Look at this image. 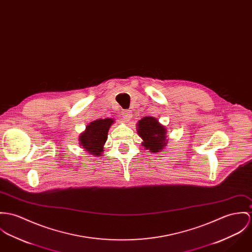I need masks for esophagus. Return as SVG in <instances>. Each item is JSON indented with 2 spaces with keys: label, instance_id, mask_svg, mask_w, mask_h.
Segmentation results:
<instances>
[{
  "label": "esophagus",
  "instance_id": "34e87169",
  "mask_svg": "<svg viewBox=\"0 0 252 252\" xmlns=\"http://www.w3.org/2000/svg\"><path fill=\"white\" fill-rule=\"evenodd\" d=\"M121 115H122V118H123L125 121H129L130 118L132 117V114H131L129 111H123Z\"/></svg>",
  "mask_w": 252,
  "mask_h": 252
}]
</instances>
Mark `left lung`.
<instances>
[{
    "label": "left lung",
    "mask_w": 252,
    "mask_h": 252,
    "mask_svg": "<svg viewBox=\"0 0 252 252\" xmlns=\"http://www.w3.org/2000/svg\"><path fill=\"white\" fill-rule=\"evenodd\" d=\"M137 133L141 137V145L151 153H158L167 145L166 128L153 116H144L137 124Z\"/></svg>",
    "instance_id": "left-lung-1"
}]
</instances>
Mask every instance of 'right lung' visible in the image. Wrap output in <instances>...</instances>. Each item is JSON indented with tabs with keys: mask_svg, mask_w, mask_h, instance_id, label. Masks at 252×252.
<instances>
[{
	"mask_svg": "<svg viewBox=\"0 0 252 252\" xmlns=\"http://www.w3.org/2000/svg\"><path fill=\"white\" fill-rule=\"evenodd\" d=\"M114 123L115 120L113 118L97 119L91 122L79 137L80 146L89 154L101 157L104 151V144L108 138V132Z\"/></svg>",
	"mask_w": 252,
	"mask_h": 252,
	"instance_id": "obj_1",
	"label": "right lung"
}]
</instances>
